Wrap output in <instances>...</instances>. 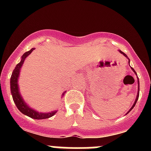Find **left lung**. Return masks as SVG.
I'll use <instances>...</instances> for the list:
<instances>
[{"label": "left lung", "mask_w": 151, "mask_h": 151, "mask_svg": "<svg viewBox=\"0 0 151 151\" xmlns=\"http://www.w3.org/2000/svg\"><path fill=\"white\" fill-rule=\"evenodd\" d=\"M119 52H121V54H123V55H124V56H125V57H126V58H128V59H129V58H128V56H127V55H126V54H125V53H124V52H122V51H121V50H119ZM131 68H132V71H134V74H136V75H137V73H136V71H135V70H134V68H132V67H131ZM137 83H138V91H137V97H136V99H135L134 102V104H133V105H132V107H131V109H129V111H128V112H126V115H127V114H128V113H129V112H130V111H131V110H132V109H133V108H134V107L135 104H136L137 101V100H138V98H139V78H138V77H137Z\"/></svg>", "instance_id": "left-lung-1"}]
</instances>
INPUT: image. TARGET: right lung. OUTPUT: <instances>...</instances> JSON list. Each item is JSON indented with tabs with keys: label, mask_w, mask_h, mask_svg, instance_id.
I'll use <instances>...</instances> for the list:
<instances>
[{
	"label": "right lung",
	"mask_w": 151,
	"mask_h": 151,
	"mask_svg": "<svg viewBox=\"0 0 151 151\" xmlns=\"http://www.w3.org/2000/svg\"><path fill=\"white\" fill-rule=\"evenodd\" d=\"M35 50V48H32L29 51L26 52L23 54V55L21 58V60L17 66H15L14 69L12 71V76H11L10 79V87H11V93L12 95V98H13L14 102L16 104L17 109L22 112L24 115H27V116L30 117V118H33V119L36 120H42V119H46V118H51L52 116L55 115L58 110L52 111L50 112H38V111L35 110L33 108L30 107L29 105L25 101V100L22 98V95H21L20 92H19V83H18V80H19V72H20L21 68H22V65H23L24 61L26 59L29 55ZM66 91L63 92L62 93L61 97L63 96L64 93Z\"/></svg>",
	"instance_id": "add662e5"
}]
</instances>
